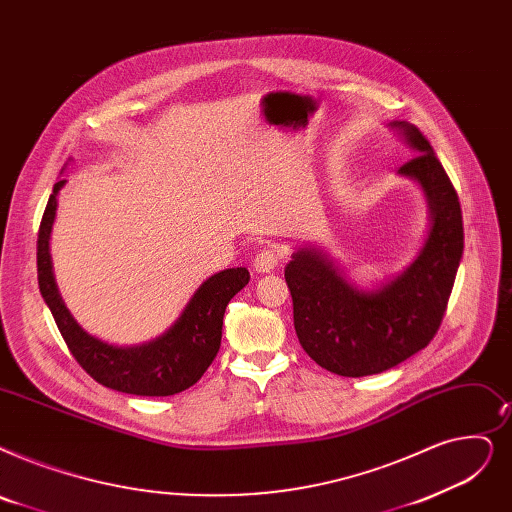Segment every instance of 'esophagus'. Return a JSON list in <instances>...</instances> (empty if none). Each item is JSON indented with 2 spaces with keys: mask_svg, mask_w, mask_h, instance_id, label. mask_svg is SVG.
<instances>
[{
  "mask_svg": "<svg viewBox=\"0 0 512 512\" xmlns=\"http://www.w3.org/2000/svg\"><path fill=\"white\" fill-rule=\"evenodd\" d=\"M280 259H282V253L276 244H265L263 249L257 251V255L253 259V268H255V272H263V274L272 272L280 263Z\"/></svg>",
  "mask_w": 512,
  "mask_h": 512,
  "instance_id": "obj_1",
  "label": "esophagus"
}]
</instances>
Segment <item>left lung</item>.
<instances>
[{
	"label": "left lung",
	"mask_w": 512,
	"mask_h": 512,
	"mask_svg": "<svg viewBox=\"0 0 512 512\" xmlns=\"http://www.w3.org/2000/svg\"><path fill=\"white\" fill-rule=\"evenodd\" d=\"M393 125L416 150L399 173L420 182L431 209L427 242L410 268L376 293L355 291L328 259L307 249L284 270L301 347L322 368L353 379L402 364L433 341L464 249L460 201L446 169L414 125Z\"/></svg>",
	"instance_id": "1"
}]
</instances>
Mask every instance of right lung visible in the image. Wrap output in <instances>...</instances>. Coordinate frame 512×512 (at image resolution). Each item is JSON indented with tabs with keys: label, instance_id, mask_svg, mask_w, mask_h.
Masks as SVG:
<instances>
[{
	"label": "right lung",
	"instance_id": "1",
	"mask_svg": "<svg viewBox=\"0 0 512 512\" xmlns=\"http://www.w3.org/2000/svg\"><path fill=\"white\" fill-rule=\"evenodd\" d=\"M64 180L54 184V192L43 211L37 232V280L60 335L77 364L92 379L121 393L165 397L192 387L207 372L221 345V324L230 299L249 284L247 268H230L201 284L180 316L163 337L140 347L106 345L81 330L64 307L52 276L48 240L56 215V194Z\"/></svg>",
	"mask_w": 512,
	"mask_h": 512
}]
</instances>
